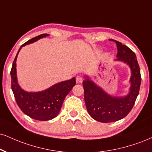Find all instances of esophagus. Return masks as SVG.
<instances>
[{"instance_id":"34e87169","label":"esophagus","mask_w":152,"mask_h":152,"mask_svg":"<svg viewBox=\"0 0 152 152\" xmlns=\"http://www.w3.org/2000/svg\"><path fill=\"white\" fill-rule=\"evenodd\" d=\"M83 81V79H82V77L80 75H77L76 77V82L77 83H81Z\"/></svg>"}]
</instances>
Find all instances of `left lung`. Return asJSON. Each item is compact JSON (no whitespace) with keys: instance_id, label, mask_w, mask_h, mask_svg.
Returning <instances> with one entry per match:
<instances>
[{"instance_id":"8db88e82","label":"left lung","mask_w":152,"mask_h":152,"mask_svg":"<svg viewBox=\"0 0 152 152\" xmlns=\"http://www.w3.org/2000/svg\"><path fill=\"white\" fill-rule=\"evenodd\" d=\"M117 59L127 63L131 69V86L127 96H112L86 76L82 82L85 92V102L87 111L92 118L102 123H111L123 119L132 110L139 94L141 75L135 53L118 41Z\"/></svg>"}]
</instances>
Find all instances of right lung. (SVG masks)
<instances>
[{
	"instance_id": "1",
	"label": "right lung",
	"mask_w": 152,
	"mask_h": 152,
	"mask_svg": "<svg viewBox=\"0 0 152 152\" xmlns=\"http://www.w3.org/2000/svg\"><path fill=\"white\" fill-rule=\"evenodd\" d=\"M49 35L47 34L37 36L22 44L17 53L13 61L11 75V87L15 99L18 106L24 113L37 121H46L56 118L59 113L65 96L75 85V77L56 84L42 91L27 92L20 87L18 83L16 72V60L22 47L37 42L43 37Z\"/></svg>"
}]
</instances>
